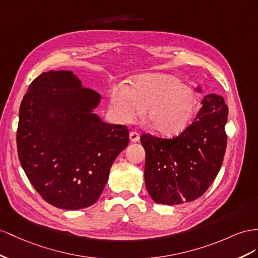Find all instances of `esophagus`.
I'll use <instances>...</instances> for the list:
<instances>
[{"label":"esophagus","instance_id":"obj_1","mask_svg":"<svg viewBox=\"0 0 258 258\" xmlns=\"http://www.w3.org/2000/svg\"><path fill=\"white\" fill-rule=\"evenodd\" d=\"M139 133H137V132H131L130 133V139H131V142H133V143H137L138 141H139Z\"/></svg>","mask_w":258,"mask_h":258}]
</instances>
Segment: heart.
Masks as SVG:
<instances>
[{
    "instance_id": "b5f03b06",
    "label": "heart",
    "mask_w": 258,
    "mask_h": 258,
    "mask_svg": "<svg viewBox=\"0 0 258 258\" xmlns=\"http://www.w3.org/2000/svg\"><path fill=\"white\" fill-rule=\"evenodd\" d=\"M199 98L192 88L168 75L137 77L132 90L115 88L110 95V111L119 123H133L146 109V120L159 134H179L190 124Z\"/></svg>"
}]
</instances>
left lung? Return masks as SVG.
Returning a JSON list of instances; mask_svg holds the SVG:
<instances>
[{"label": "left lung", "instance_id": "1", "mask_svg": "<svg viewBox=\"0 0 258 258\" xmlns=\"http://www.w3.org/2000/svg\"><path fill=\"white\" fill-rule=\"evenodd\" d=\"M194 122L177 136L143 134L146 151L145 182L154 202L181 204L195 201L209 189L222 166L227 135L225 99L209 94Z\"/></svg>", "mask_w": 258, "mask_h": 258}]
</instances>
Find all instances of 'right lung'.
<instances>
[{
  "instance_id": "right-lung-1",
  "label": "right lung",
  "mask_w": 258,
  "mask_h": 258,
  "mask_svg": "<svg viewBox=\"0 0 258 258\" xmlns=\"http://www.w3.org/2000/svg\"><path fill=\"white\" fill-rule=\"evenodd\" d=\"M99 99L71 71H48L32 81L21 100L20 164L56 208L80 210L96 202L112 163L128 145L126 125L105 123L92 112Z\"/></svg>"
}]
</instances>
